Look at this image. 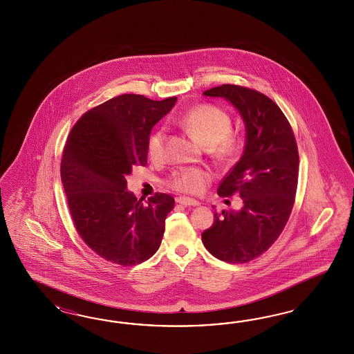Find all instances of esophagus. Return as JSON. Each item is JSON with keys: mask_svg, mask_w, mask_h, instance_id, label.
I'll return each mask as SVG.
<instances>
[{"mask_svg": "<svg viewBox=\"0 0 354 354\" xmlns=\"http://www.w3.org/2000/svg\"><path fill=\"white\" fill-rule=\"evenodd\" d=\"M176 203L184 205V206H200V203L197 200H193V198H189V197H178Z\"/></svg>", "mask_w": 354, "mask_h": 354, "instance_id": "1", "label": "esophagus"}]
</instances>
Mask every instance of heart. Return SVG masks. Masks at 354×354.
<instances>
[{"mask_svg":"<svg viewBox=\"0 0 354 354\" xmlns=\"http://www.w3.org/2000/svg\"><path fill=\"white\" fill-rule=\"evenodd\" d=\"M179 123L200 145L213 151L219 161H232L241 148V138L230 132L232 120L228 113L214 105H200L188 110L179 119ZM166 132L156 129L148 139V154L154 161L163 157ZM210 174L203 169H180L172 172L167 184L175 191L184 193H200Z\"/></svg>","mask_w":354,"mask_h":354,"instance_id":"b5f03b06","label":"heart"}]
</instances>
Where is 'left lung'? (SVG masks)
<instances>
[{
  "mask_svg": "<svg viewBox=\"0 0 354 354\" xmlns=\"http://www.w3.org/2000/svg\"><path fill=\"white\" fill-rule=\"evenodd\" d=\"M204 96L225 98L245 124L241 158L225 175L218 194L241 197L240 210L215 213L203 232L205 248L230 263H245L271 247L290 218L299 179V150L290 122L268 96L223 84Z\"/></svg>",
  "mask_w": 354,
  "mask_h": 354,
  "instance_id": "1",
  "label": "left lung"
}]
</instances>
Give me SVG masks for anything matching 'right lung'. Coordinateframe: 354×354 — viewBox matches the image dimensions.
<instances>
[{"instance_id":"obj_1","label":"right lung","mask_w":354,"mask_h":354,"mask_svg":"<svg viewBox=\"0 0 354 354\" xmlns=\"http://www.w3.org/2000/svg\"><path fill=\"white\" fill-rule=\"evenodd\" d=\"M176 100L114 97L86 111L66 141L61 179L76 231L100 257L120 266L149 259L161 245L175 201L157 193L144 204L127 191V176L147 165L150 131Z\"/></svg>"}]
</instances>
